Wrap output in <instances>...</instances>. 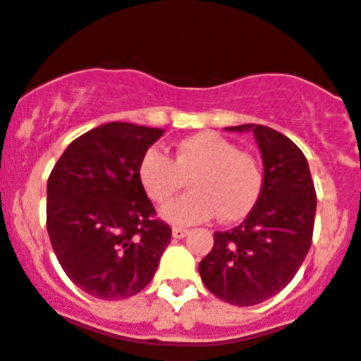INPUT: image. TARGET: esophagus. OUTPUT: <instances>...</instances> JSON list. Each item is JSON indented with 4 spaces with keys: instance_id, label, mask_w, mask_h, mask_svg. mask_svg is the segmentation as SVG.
<instances>
[{
    "instance_id": "obj_1",
    "label": "esophagus",
    "mask_w": 361,
    "mask_h": 361,
    "mask_svg": "<svg viewBox=\"0 0 361 361\" xmlns=\"http://www.w3.org/2000/svg\"><path fill=\"white\" fill-rule=\"evenodd\" d=\"M188 228H183V227H173V231H171V234H173L175 240H180V238L188 236Z\"/></svg>"
}]
</instances>
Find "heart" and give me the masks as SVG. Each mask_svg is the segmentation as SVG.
Instances as JSON below:
<instances>
[{"instance_id": "obj_1", "label": "heart", "mask_w": 361, "mask_h": 361, "mask_svg": "<svg viewBox=\"0 0 361 361\" xmlns=\"http://www.w3.org/2000/svg\"><path fill=\"white\" fill-rule=\"evenodd\" d=\"M140 184L151 201L168 202L184 184L192 192L162 208L160 216L173 225L212 219L240 221L251 212L264 190V169L251 153L214 130L180 140L173 159L149 147L138 162Z\"/></svg>"}]
</instances>
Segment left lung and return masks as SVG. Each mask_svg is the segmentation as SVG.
I'll return each instance as SVG.
<instances>
[{"instance_id":"left-lung-1","label":"left lung","mask_w":361,"mask_h":361,"mask_svg":"<svg viewBox=\"0 0 361 361\" xmlns=\"http://www.w3.org/2000/svg\"><path fill=\"white\" fill-rule=\"evenodd\" d=\"M252 130L264 160V190L247 219L214 232V247L199 264L210 293L236 306H255L290 284L312 245L315 221L314 180L308 162L282 133L264 125Z\"/></svg>"}]
</instances>
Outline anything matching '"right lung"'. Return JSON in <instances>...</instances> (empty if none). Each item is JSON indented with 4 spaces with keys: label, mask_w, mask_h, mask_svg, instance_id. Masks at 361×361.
Returning a JSON list of instances; mask_svg holds the SVG:
<instances>
[{
    "label": "right lung",
    "mask_w": 361,
    "mask_h": 361,
    "mask_svg": "<svg viewBox=\"0 0 361 361\" xmlns=\"http://www.w3.org/2000/svg\"><path fill=\"white\" fill-rule=\"evenodd\" d=\"M162 129L112 121L75 138L47 178V234L70 281L120 300L154 276L171 240L140 184L142 154Z\"/></svg>",
    "instance_id": "right-lung-1"
}]
</instances>
